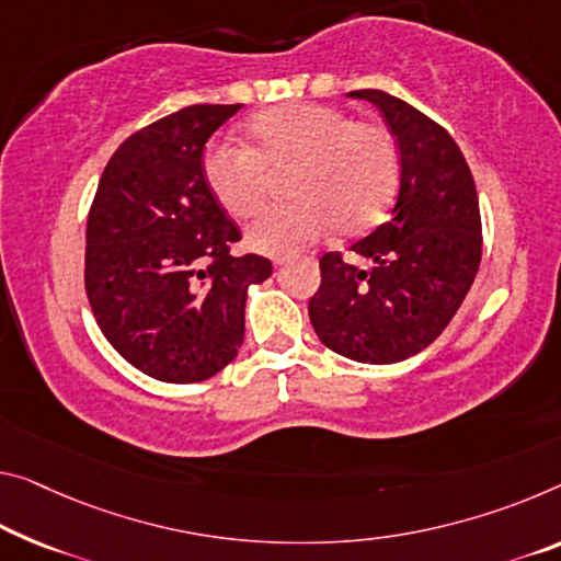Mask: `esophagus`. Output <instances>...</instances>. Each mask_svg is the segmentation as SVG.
<instances>
[{
	"mask_svg": "<svg viewBox=\"0 0 561 561\" xmlns=\"http://www.w3.org/2000/svg\"><path fill=\"white\" fill-rule=\"evenodd\" d=\"M275 265H286V257H278V261H275Z\"/></svg>",
	"mask_w": 561,
	"mask_h": 561,
	"instance_id": "obj_1",
	"label": "esophagus"
}]
</instances>
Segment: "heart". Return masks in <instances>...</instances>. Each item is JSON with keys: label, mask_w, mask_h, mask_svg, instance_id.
<instances>
[{"label": "heart", "mask_w": 561, "mask_h": 561, "mask_svg": "<svg viewBox=\"0 0 561 561\" xmlns=\"http://www.w3.org/2000/svg\"><path fill=\"white\" fill-rule=\"evenodd\" d=\"M248 145L215 142L203 154L210 193L232 218H253L268 201L271 175L293 168L296 201L257 218L248 240L255 251L288 255L325 232H356L381 218L399 183V152L383 125L351 119L316 102L257 112Z\"/></svg>", "instance_id": "obj_1"}]
</instances>
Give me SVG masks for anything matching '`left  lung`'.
<instances>
[{
    "mask_svg": "<svg viewBox=\"0 0 561 561\" xmlns=\"http://www.w3.org/2000/svg\"><path fill=\"white\" fill-rule=\"evenodd\" d=\"M374 102L399 145L401 183L391 218L351 251L321 257L308 316L323 346L358 364L416 356L449 325L477 278L481 215L477 185L454 137L409 102L381 90Z\"/></svg>",
    "mask_w": 561,
    "mask_h": 561,
    "instance_id": "left-lung-1",
    "label": "left lung"
}]
</instances>
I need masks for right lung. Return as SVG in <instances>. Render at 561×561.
I'll list each match as a JSON object with an SVG mask.
<instances>
[{
  "instance_id": "1",
  "label": "right lung",
  "mask_w": 561,
  "mask_h": 561,
  "mask_svg": "<svg viewBox=\"0 0 561 561\" xmlns=\"http://www.w3.org/2000/svg\"><path fill=\"white\" fill-rule=\"evenodd\" d=\"M243 105H191L133 133L102 172L88 215L84 290L127 364L197 383L238 356L245 298L268 257L230 255L240 228L203 175L205 142Z\"/></svg>"
}]
</instances>
